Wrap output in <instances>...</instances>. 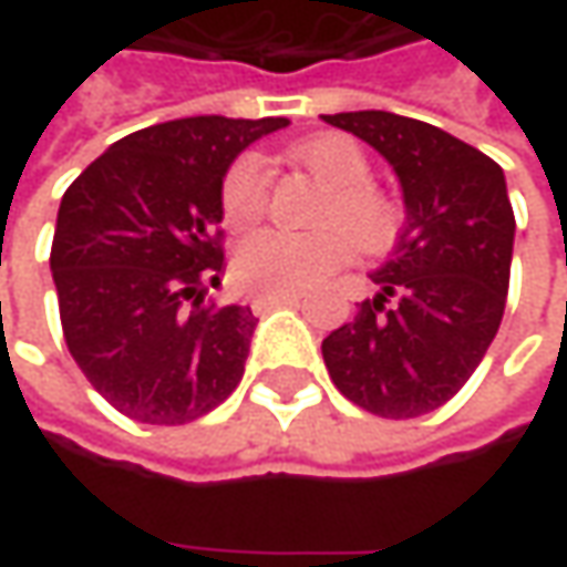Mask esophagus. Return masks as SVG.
I'll list each match as a JSON object with an SVG mask.
<instances>
[{"mask_svg": "<svg viewBox=\"0 0 567 567\" xmlns=\"http://www.w3.org/2000/svg\"><path fill=\"white\" fill-rule=\"evenodd\" d=\"M277 306H299V296L296 293H284V296H255L251 299V309L261 316L268 309H277Z\"/></svg>", "mask_w": 567, "mask_h": 567, "instance_id": "1", "label": "esophagus"}]
</instances>
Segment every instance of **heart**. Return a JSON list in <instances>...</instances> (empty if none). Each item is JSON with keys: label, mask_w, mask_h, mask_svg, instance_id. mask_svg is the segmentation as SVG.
<instances>
[{"label": "heart", "mask_w": 567, "mask_h": 567, "mask_svg": "<svg viewBox=\"0 0 567 567\" xmlns=\"http://www.w3.org/2000/svg\"><path fill=\"white\" fill-rule=\"evenodd\" d=\"M293 157L309 166L331 195L318 210V233H284L258 229L239 243L233 255V277L243 290L261 296L302 293L321 284L347 261L350 244L357 251H381L398 233L394 202L369 186V161L362 147L347 135H318L293 147ZM271 173L261 154L236 157L224 176L220 207L227 227L243 229L255 224L268 205ZM343 228L347 237L338 234Z\"/></svg>", "instance_id": "1"}]
</instances>
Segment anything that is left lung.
I'll use <instances>...</instances> for the list:
<instances>
[{"instance_id": "obj_1", "label": "left lung", "mask_w": 567, "mask_h": 567, "mask_svg": "<svg viewBox=\"0 0 567 567\" xmlns=\"http://www.w3.org/2000/svg\"><path fill=\"white\" fill-rule=\"evenodd\" d=\"M391 164L403 192L401 236L353 321L321 340L338 391L384 420L447 403L483 362L505 316L514 210L502 166L420 120L384 110L334 113Z\"/></svg>"}]
</instances>
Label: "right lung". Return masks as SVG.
Returning <instances> with one entry per match:
<instances>
[{"instance_id":"1","label":"right lung","mask_w":567,"mask_h":567,"mask_svg":"<svg viewBox=\"0 0 567 567\" xmlns=\"http://www.w3.org/2000/svg\"><path fill=\"white\" fill-rule=\"evenodd\" d=\"M290 122L188 116L110 144L65 188L53 271L69 353L128 420L183 425L210 413L246 372L258 318L220 306L229 164Z\"/></svg>"}]
</instances>
